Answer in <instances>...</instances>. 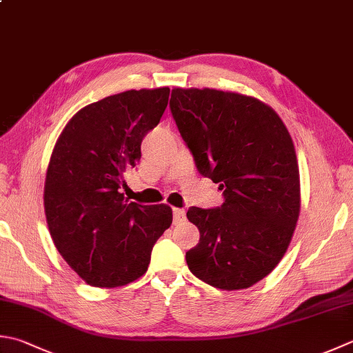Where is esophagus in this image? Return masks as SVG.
Instances as JSON below:
<instances>
[{
    "label": "esophagus",
    "instance_id": "esophagus-1",
    "mask_svg": "<svg viewBox=\"0 0 353 353\" xmlns=\"http://www.w3.org/2000/svg\"><path fill=\"white\" fill-rule=\"evenodd\" d=\"M172 219H174V223H182L185 220V210L182 208H174L172 210Z\"/></svg>",
    "mask_w": 353,
    "mask_h": 353
}]
</instances>
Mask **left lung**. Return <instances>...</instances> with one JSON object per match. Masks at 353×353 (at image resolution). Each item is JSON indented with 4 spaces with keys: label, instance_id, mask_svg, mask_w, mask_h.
Segmentation results:
<instances>
[{
    "label": "left lung",
    "instance_id": "left-lung-1",
    "mask_svg": "<svg viewBox=\"0 0 353 353\" xmlns=\"http://www.w3.org/2000/svg\"><path fill=\"white\" fill-rule=\"evenodd\" d=\"M170 108L199 172L225 196L219 208L186 212L200 231L186 263L214 288H251L280 263L300 216L292 137L280 116L252 96L174 88Z\"/></svg>",
    "mask_w": 353,
    "mask_h": 353
}]
</instances>
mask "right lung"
I'll use <instances>...</instances> for the list:
<instances>
[{
	"label": "right lung",
	"mask_w": 353,
	"mask_h": 353,
	"mask_svg": "<svg viewBox=\"0 0 353 353\" xmlns=\"http://www.w3.org/2000/svg\"><path fill=\"white\" fill-rule=\"evenodd\" d=\"M168 98V87L107 96L81 108L54 143L44 185L48 231L90 286H125L142 277L172 223L168 205L128 202L121 192Z\"/></svg>",
	"instance_id": "1"
}]
</instances>
